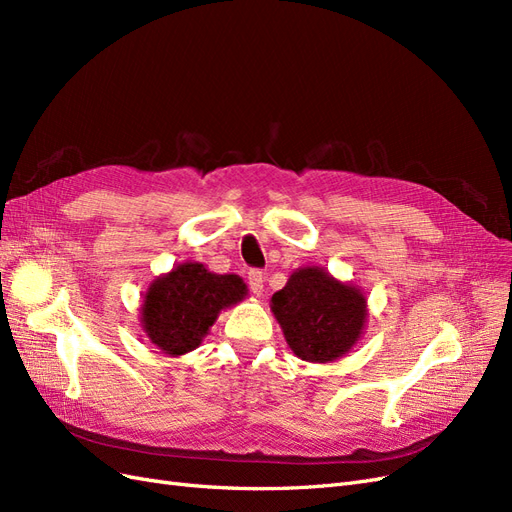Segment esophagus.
<instances>
[{"label": "esophagus", "mask_w": 512, "mask_h": 512, "mask_svg": "<svg viewBox=\"0 0 512 512\" xmlns=\"http://www.w3.org/2000/svg\"><path fill=\"white\" fill-rule=\"evenodd\" d=\"M247 282H250V288H252L256 297H260L262 284H265V273H262L260 269H250V271H247Z\"/></svg>", "instance_id": "obj_1"}]
</instances>
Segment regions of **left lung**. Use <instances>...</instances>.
Wrapping results in <instances>:
<instances>
[{"label":"left lung","instance_id":"obj_1","mask_svg":"<svg viewBox=\"0 0 512 512\" xmlns=\"http://www.w3.org/2000/svg\"><path fill=\"white\" fill-rule=\"evenodd\" d=\"M271 309L292 352L312 363L346 354L361 337L367 316L363 294L318 267L294 271L271 297Z\"/></svg>","mask_w":512,"mask_h":512}]
</instances>
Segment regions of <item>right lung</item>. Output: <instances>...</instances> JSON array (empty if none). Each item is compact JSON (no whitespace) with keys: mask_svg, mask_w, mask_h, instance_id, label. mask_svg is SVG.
I'll return each instance as SVG.
<instances>
[{"mask_svg":"<svg viewBox=\"0 0 512 512\" xmlns=\"http://www.w3.org/2000/svg\"><path fill=\"white\" fill-rule=\"evenodd\" d=\"M245 297L239 275H218L200 262H183L158 277L145 294L143 329L166 354L194 350L224 307Z\"/></svg>","mask_w":512,"mask_h":512,"instance_id":"right-lung-1","label":"right lung"}]
</instances>
